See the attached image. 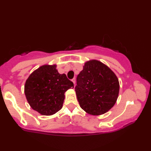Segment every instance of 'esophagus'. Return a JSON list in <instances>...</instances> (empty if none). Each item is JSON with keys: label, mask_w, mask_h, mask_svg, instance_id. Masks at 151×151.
I'll return each mask as SVG.
<instances>
[{"label": "esophagus", "mask_w": 151, "mask_h": 151, "mask_svg": "<svg viewBox=\"0 0 151 151\" xmlns=\"http://www.w3.org/2000/svg\"><path fill=\"white\" fill-rule=\"evenodd\" d=\"M71 81H72V82H73V84H75V81H76V79H75V78H73V79L71 80Z\"/></svg>", "instance_id": "esophagus-1"}]
</instances>
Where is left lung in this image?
I'll return each mask as SVG.
<instances>
[{
    "instance_id": "1",
    "label": "left lung",
    "mask_w": 151,
    "mask_h": 151,
    "mask_svg": "<svg viewBox=\"0 0 151 151\" xmlns=\"http://www.w3.org/2000/svg\"><path fill=\"white\" fill-rule=\"evenodd\" d=\"M75 91L82 109L89 114L102 115L116 102L119 83L108 66L93 60L85 63L77 76Z\"/></svg>"
}]
</instances>
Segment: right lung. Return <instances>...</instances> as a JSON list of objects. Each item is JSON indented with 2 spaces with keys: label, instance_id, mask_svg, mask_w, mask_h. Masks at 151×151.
<instances>
[{
  "label": "right lung",
  "instance_id": "right-lung-1",
  "mask_svg": "<svg viewBox=\"0 0 151 151\" xmlns=\"http://www.w3.org/2000/svg\"><path fill=\"white\" fill-rule=\"evenodd\" d=\"M73 82L61 75L56 65H45L31 74L24 86L27 101L33 110L41 115H51L62 109L65 92L73 88Z\"/></svg>",
  "mask_w": 151,
  "mask_h": 151
}]
</instances>
